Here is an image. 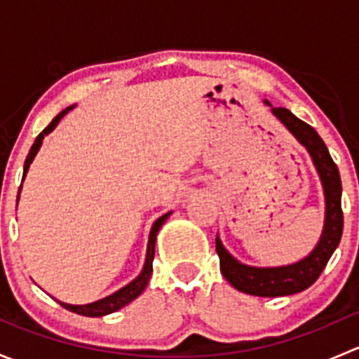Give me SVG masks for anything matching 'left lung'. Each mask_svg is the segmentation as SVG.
I'll use <instances>...</instances> for the list:
<instances>
[{
  "label": "left lung",
  "instance_id": "left-lung-1",
  "mask_svg": "<svg viewBox=\"0 0 359 359\" xmlns=\"http://www.w3.org/2000/svg\"><path fill=\"white\" fill-rule=\"evenodd\" d=\"M266 104L271 107V112L287 126L288 132L306 147L316 166L325 193L323 233L309 255L299 262L280 267H253L241 264L224 248L219 236L215 238V250L219 253L220 271L224 278L236 290L257 297H283L309 288L323 273L332 253L339 247L344 227L342 206H340L342 184H340L339 168L316 130L285 107H273L267 100Z\"/></svg>",
  "mask_w": 359,
  "mask_h": 359
}]
</instances>
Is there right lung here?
Here are the masks:
<instances>
[{"mask_svg": "<svg viewBox=\"0 0 359 359\" xmlns=\"http://www.w3.org/2000/svg\"><path fill=\"white\" fill-rule=\"evenodd\" d=\"M74 106H69L64 109L62 112H59V114L55 116V118L52 119V123H50L48 126H46L45 130H43L41 133H39L38 137H36L34 144H32L31 151H29L27 158H25V163H24V179H25V173H27L29 166H31L32 159H34L36 154H38L39 147H41L43 144V139H45V135H48L50 132H52L53 128H55L57 125H59L60 119L64 118V116L67 114L69 111L72 109ZM20 187H22V184H20ZM19 194H20V189H19ZM17 201H19V196H17ZM170 213H165V215H161L156 222L153 224V227H151V233H149V243H147V253H146V262H144V269L140 271L139 276L135 278L133 281H130L126 287L119 288L118 292H114L112 295L109 297H104V299L97 300V302H92V304H85V306H72V304H66V302H60V300H57V302L60 304V306L64 307V309L71 311V313H76V314H81V316H90V318H99V316H106V314H111V313H116L118 309H121V307H125L126 304H130L132 300H135L137 297L140 295V293L144 292V288L147 287V283H149L151 280V274H153V259H154V245H156V236H158V231L161 229V226L165 224V220L168 219Z\"/></svg>", "mask_w": 359, "mask_h": 359, "instance_id": "right-lung-1", "label": "right lung"}]
</instances>
